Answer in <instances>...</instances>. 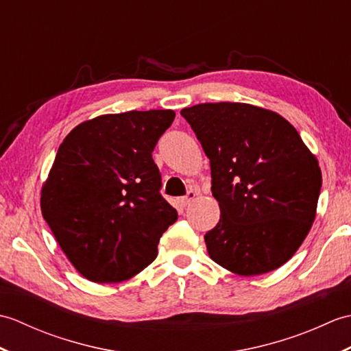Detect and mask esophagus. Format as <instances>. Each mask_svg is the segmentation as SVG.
Instances as JSON below:
<instances>
[{"mask_svg": "<svg viewBox=\"0 0 351 351\" xmlns=\"http://www.w3.org/2000/svg\"><path fill=\"white\" fill-rule=\"evenodd\" d=\"M195 197H196V193H195V191H189L187 196L181 197V205H184V206L190 205V204L193 202V200H195Z\"/></svg>", "mask_w": 351, "mask_h": 351, "instance_id": "34e87169", "label": "esophagus"}]
</instances>
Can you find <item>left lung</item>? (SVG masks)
Wrapping results in <instances>:
<instances>
[{"instance_id": "8db88e82", "label": "left lung", "mask_w": 351, "mask_h": 351, "mask_svg": "<svg viewBox=\"0 0 351 351\" xmlns=\"http://www.w3.org/2000/svg\"><path fill=\"white\" fill-rule=\"evenodd\" d=\"M211 164L217 226L211 259L240 276L283 265L315 220L322 170L299 132L274 111L240 102L181 110Z\"/></svg>"}]
</instances>
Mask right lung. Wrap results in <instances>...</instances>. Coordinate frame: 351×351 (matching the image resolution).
I'll return each mask as SVG.
<instances>
[{
    "mask_svg": "<svg viewBox=\"0 0 351 351\" xmlns=\"http://www.w3.org/2000/svg\"><path fill=\"white\" fill-rule=\"evenodd\" d=\"M171 110L104 114L75 126L42 187L43 219L86 279H131L156 258L178 213L161 196L152 160Z\"/></svg>",
    "mask_w": 351,
    "mask_h": 351,
    "instance_id": "1",
    "label": "right lung"
}]
</instances>
